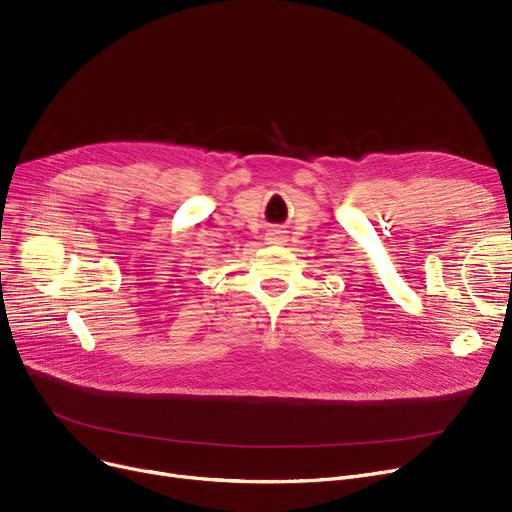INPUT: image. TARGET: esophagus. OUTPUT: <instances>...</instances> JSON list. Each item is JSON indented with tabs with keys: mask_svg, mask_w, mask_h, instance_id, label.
Returning <instances> with one entry per match:
<instances>
[{
	"mask_svg": "<svg viewBox=\"0 0 512 512\" xmlns=\"http://www.w3.org/2000/svg\"><path fill=\"white\" fill-rule=\"evenodd\" d=\"M284 236L280 234V232H270V238H267V240H270V242H280Z\"/></svg>",
	"mask_w": 512,
	"mask_h": 512,
	"instance_id": "obj_1",
	"label": "esophagus"
}]
</instances>
